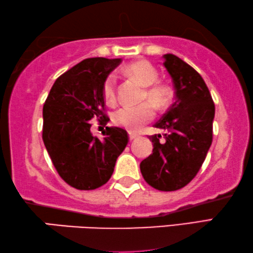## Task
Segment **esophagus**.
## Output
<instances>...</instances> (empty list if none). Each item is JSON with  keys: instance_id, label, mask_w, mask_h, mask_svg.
I'll list each match as a JSON object with an SVG mask.
<instances>
[{"instance_id": "1", "label": "esophagus", "mask_w": 253, "mask_h": 253, "mask_svg": "<svg viewBox=\"0 0 253 253\" xmlns=\"http://www.w3.org/2000/svg\"><path fill=\"white\" fill-rule=\"evenodd\" d=\"M138 134H136V133H129V138H130V140H131V141H132V140H135L136 138H138Z\"/></svg>"}]
</instances>
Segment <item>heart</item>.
Returning <instances> with one entry per match:
<instances>
[{
	"mask_svg": "<svg viewBox=\"0 0 253 253\" xmlns=\"http://www.w3.org/2000/svg\"><path fill=\"white\" fill-rule=\"evenodd\" d=\"M135 80H138L144 87L142 94L143 101H150L157 109L164 110L169 104L171 98V88L165 83L158 82L159 73L155 66L146 60H140L131 65H127L123 69ZM102 94L107 103L117 101V77L114 74H110L103 83ZM155 117V110L150 103L136 106H122L114 112L113 121L119 126L131 132H136L141 129L143 124L151 121Z\"/></svg>",
	"mask_w": 253,
	"mask_h": 253,
	"instance_id": "obj_1",
	"label": "heart"
}]
</instances>
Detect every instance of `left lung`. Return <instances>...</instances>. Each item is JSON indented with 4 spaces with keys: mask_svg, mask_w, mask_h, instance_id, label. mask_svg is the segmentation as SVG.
<instances>
[{
    "mask_svg": "<svg viewBox=\"0 0 253 253\" xmlns=\"http://www.w3.org/2000/svg\"><path fill=\"white\" fill-rule=\"evenodd\" d=\"M164 66L175 86V102L156 127L166 131L149 135L152 155L140 164L144 180L158 190L172 192L185 187L200 171L213 140L215 105L204 80L192 66L171 53Z\"/></svg>",
    "mask_w": 253,
    "mask_h": 253,
    "instance_id": "8db88e82",
    "label": "left lung"
}]
</instances>
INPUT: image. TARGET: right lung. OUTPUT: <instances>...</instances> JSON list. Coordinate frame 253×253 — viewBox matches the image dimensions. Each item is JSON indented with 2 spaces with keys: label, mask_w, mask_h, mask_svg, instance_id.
<instances>
[{
  "label": "right lung",
  "mask_w": 253,
  "mask_h": 253,
  "mask_svg": "<svg viewBox=\"0 0 253 253\" xmlns=\"http://www.w3.org/2000/svg\"><path fill=\"white\" fill-rule=\"evenodd\" d=\"M121 59L87 58L57 78L43 105L42 140L65 183L80 190L101 187L114 171L129 136L121 127H105L99 140L90 132L92 119L109 122L102 94L107 75Z\"/></svg>",
  "instance_id": "right-lung-1"
}]
</instances>
